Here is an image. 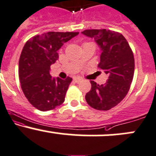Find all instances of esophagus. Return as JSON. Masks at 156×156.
Wrapping results in <instances>:
<instances>
[{
  "label": "esophagus",
  "instance_id": "obj_1",
  "mask_svg": "<svg viewBox=\"0 0 156 156\" xmlns=\"http://www.w3.org/2000/svg\"><path fill=\"white\" fill-rule=\"evenodd\" d=\"M73 80H74V81L75 83H80L82 81V79L81 78H78V77H75V78H73Z\"/></svg>",
  "mask_w": 156,
  "mask_h": 156
}]
</instances>
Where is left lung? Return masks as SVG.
<instances>
[{"label": "left lung", "mask_w": 156, "mask_h": 156, "mask_svg": "<svg viewBox=\"0 0 156 156\" xmlns=\"http://www.w3.org/2000/svg\"><path fill=\"white\" fill-rule=\"evenodd\" d=\"M83 35L93 37L101 49L98 67L108 75L104 84L90 81L91 90L85 95L87 104L98 110L107 111L118 105L129 92L133 79L135 60L126 38L109 30H86Z\"/></svg>", "instance_id": "left-lung-1"}]
</instances>
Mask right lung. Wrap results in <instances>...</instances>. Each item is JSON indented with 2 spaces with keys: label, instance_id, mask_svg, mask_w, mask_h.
I'll return each instance as SVG.
<instances>
[{
  "label": "right lung",
  "instance_id": "add662e5",
  "mask_svg": "<svg viewBox=\"0 0 156 156\" xmlns=\"http://www.w3.org/2000/svg\"><path fill=\"white\" fill-rule=\"evenodd\" d=\"M79 32H48L31 37L22 49L18 75L22 91L34 107L49 111L64 103L73 81L52 78L50 66L58 58V50Z\"/></svg>",
  "mask_w": 156,
  "mask_h": 156
}]
</instances>
